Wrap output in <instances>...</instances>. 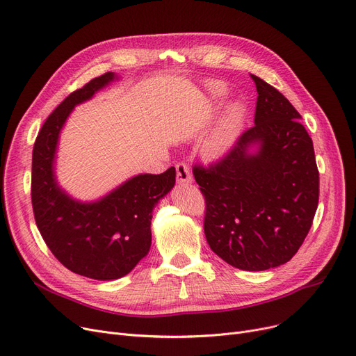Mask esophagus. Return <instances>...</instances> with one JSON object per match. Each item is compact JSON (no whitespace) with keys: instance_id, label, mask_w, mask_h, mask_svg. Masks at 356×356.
<instances>
[{"instance_id":"34e87169","label":"esophagus","mask_w":356,"mask_h":356,"mask_svg":"<svg viewBox=\"0 0 356 356\" xmlns=\"http://www.w3.org/2000/svg\"><path fill=\"white\" fill-rule=\"evenodd\" d=\"M176 172H177V183L181 184H188L192 181V175L189 170V165L184 163H179L176 165Z\"/></svg>"}]
</instances>
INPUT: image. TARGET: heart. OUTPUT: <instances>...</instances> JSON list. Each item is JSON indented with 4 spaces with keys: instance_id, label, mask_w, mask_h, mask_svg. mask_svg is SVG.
<instances>
[{
    "instance_id": "b5f03b06",
    "label": "heart",
    "mask_w": 356,
    "mask_h": 356,
    "mask_svg": "<svg viewBox=\"0 0 356 356\" xmlns=\"http://www.w3.org/2000/svg\"><path fill=\"white\" fill-rule=\"evenodd\" d=\"M211 95L215 101H220L227 95V89L223 85L215 83L212 85ZM247 112L245 108L241 104H232L223 115L219 127L215 133L209 137V140L204 144L203 152L209 159H219L223 154H227L235 141L238 140L242 127L245 124Z\"/></svg>"
}]
</instances>
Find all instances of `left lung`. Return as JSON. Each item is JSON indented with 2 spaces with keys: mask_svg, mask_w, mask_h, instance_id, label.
Segmentation results:
<instances>
[{
  "mask_svg": "<svg viewBox=\"0 0 356 356\" xmlns=\"http://www.w3.org/2000/svg\"><path fill=\"white\" fill-rule=\"evenodd\" d=\"M251 78L255 125L216 163L195 164L193 176L207 203L211 250L235 268L263 271L302 247L319 203V170L302 115L274 86Z\"/></svg>",
  "mask_w": 356,
  "mask_h": 356,
  "instance_id": "1",
  "label": "left lung"
}]
</instances>
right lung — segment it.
I'll use <instances>...</instances> for the list:
<instances>
[{"label":"right lung","mask_w":356,"mask_h":356,"mask_svg":"<svg viewBox=\"0 0 356 356\" xmlns=\"http://www.w3.org/2000/svg\"><path fill=\"white\" fill-rule=\"evenodd\" d=\"M117 79L106 72L92 79L56 108L44 121L33 147L31 203L46 245L70 271L93 280L127 275L152 247V212L173 189L176 168L161 175H138L102 199H72L54 176L59 134L72 109Z\"/></svg>","instance_id":"add662e5"}]
</instances>
